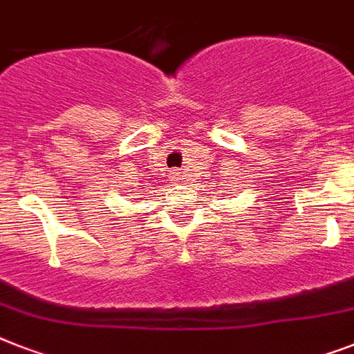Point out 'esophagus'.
Returning <instances> with one entry per match:
<instances>
[{
  "mask_svg": "<svg viewBox=\"0 0 354 354\" xmlns=\"http://www.w3.org/2000/svg\"><path fill=\"white\" fill-rule=\"evenodd\" d=\"M183 180V174L180 171H172L171 172V182L172 183H180Z\"/></svg>",
  "mask_w": 354,
  "mask_h": 354,
  "instance_id": "obj_1",
  "label": "esophagus"
}]
</instances>
